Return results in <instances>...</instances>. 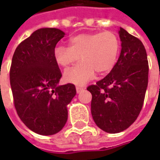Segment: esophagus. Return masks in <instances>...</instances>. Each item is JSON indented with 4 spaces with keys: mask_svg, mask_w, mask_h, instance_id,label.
<instances>
[{
    "mask_svg": "<svg viewBox=\"0 0 160 160\" xmlns=\"http://www.w3.org/2000/svg\"><path fill=\"white\" fill-rule=\"evenodd\" d=\"M84 89H85V88H84L83 87H79V86H78V87H76L77 93H80V92H81V91H83Z\"/></svg>",
    "mask_w": 160,
    "mask_h": 160,
    "instance_id": "obj_1",
    "label": "esophagus"
}]
</instances>
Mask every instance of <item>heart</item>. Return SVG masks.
I'll use <instances>...</instances> for the list:
<instances>
[{"label":"heart","mask_w":160,"mask_h":160,"mask_svg":"<svg viewBox=\"0 0 160 160\" xmlns=\"http://www.w3.org/2000/svg\"><path fill=\"white\" fill-rule=\"evenodd\" d=\"M120 43L118 37L111 32L83 33L69 40V47L58 46L54 56L56 63L64 68L79 59L81 62L64 73L67 82L84 85L98 74L109 73L116 64Z\"/></svg>","instance_id":"1"}]
</instances>
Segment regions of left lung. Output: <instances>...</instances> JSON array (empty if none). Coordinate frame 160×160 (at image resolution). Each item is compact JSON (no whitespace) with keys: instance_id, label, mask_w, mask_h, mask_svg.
Returning a JSON list of instances; mask_svg holds the SVG:
<instances>
[{"instance_id":"obj_1","label":"left lung","mask_w":160,"mask_h":160,"mask_svg":"<svg viewBox=\"0 0 160 160\" xmlns=\"http://www.w3.org/2000/svg\"><path fill=\"white\" fill-rule=\"evenodd\" d=\"M121 54L104 79L87 90L92 93L91 112L102 130L116 134L127 129L142 109L148 84V62L143 43L123 28L119 30Z\"/></svg>"}]
</instances>
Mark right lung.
<instances>
[{
	"mask_svg": "<svg viewBox=\"0 0 160 160\" xmlns=\"http://www.w3.org/2000/svg\"><path fill=\"white\" fill-rule=\"evenodd\" d=\"M65 33L41 28L19 43L12 56L10 85L17 114L37 134L52 135L62 129L68 108L76 94L73 84L58 86L62 73L54 56Z\"/></svg>",
	"mask_w": 160,
	"mask_h": 160,
	"instance_id": "right-lung-1",
	"label": "right lung"
}]
</instances>
